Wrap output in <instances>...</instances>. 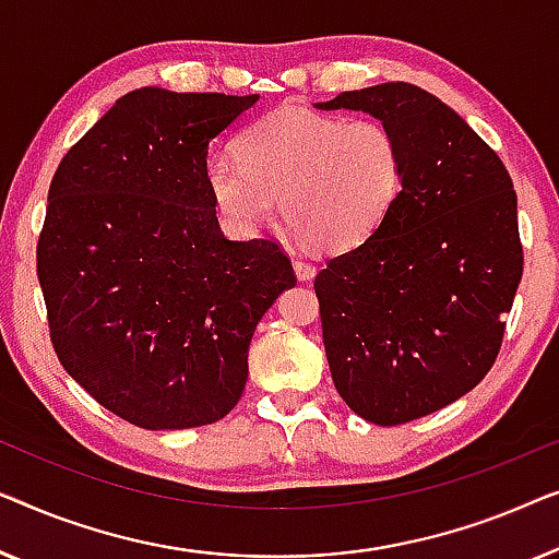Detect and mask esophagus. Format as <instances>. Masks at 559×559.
<instances>
[{
  "label": "esophagus",
  "mask_w": 559,
  "mask_h": 559,
  "mask_svg": "<svg viewBox=\"0 0 559 559\" xmlns=\"http://www.w3.org/2000/svg\"><path fill=\"white\" fill-rule=\"evenodd\" d=\"M294 271H296L298 281H309V278H313V273H317V269L306 261H294Z\"/></svg>",
  "instance_id": "1"
}]
</instances>
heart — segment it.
<instances>
[{
    "label": "heart",
    "mask_w": 559,
    "mask_h": 559,
    "mask_svg": "<svg viewBox=\"0 0 559 559\" xmlns=\"http://www.w3.org/2000/svg\"><path fill=\"white\" fill-rule=\"evenodd\" d=\"M235 154L212 156L204 179L235 235H255L276 212L324 250L365 242L403 192V146L380 119H347L281 106L235 139Z\"/></svg>",
    "instance_id": "1"
}]
</instances>
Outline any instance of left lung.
Returning a JSON list of instances; mask_svg holds the SVG:
<instances>
[{
  "label": "left lung",
  "instance_id": "obj_1",
  "mask_svg": "<svg viewBox=\"0 0 559 559\" xmlns=\"http://www.w3.org/2000/svg\"><path fill=\"white\" fill-rule=\"evenodd\" d=\"M317 108L365 111L403 146L390 215L313 281L336 392L359 418L400 426L455 403L497 359L524 263L516 192L497 152L418 85Z\"/></svg>",
  "mask_w": 559,
  "mask_h": 559
}]
</instances>
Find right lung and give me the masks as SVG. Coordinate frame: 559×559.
Here are the masks:
<instances>
[{
  "label": "right lung",
  "instance_id": "1",
  "mask_svg": "<svg viewBox=\"0 0 559 559\" xmlns=\"http://www.w3.org/2000/svg\"><path fill=\"white\" fill-rule=\"evenodd\" d=\"M261 96L126 93L62 156L37 242L60 365L106 411L146 430L225 418L248 347L290 261L271 240H227L204 167Z\"/></svg>",
  "mask_w": 559,
  "mask_h": 559
}]
</instances>
